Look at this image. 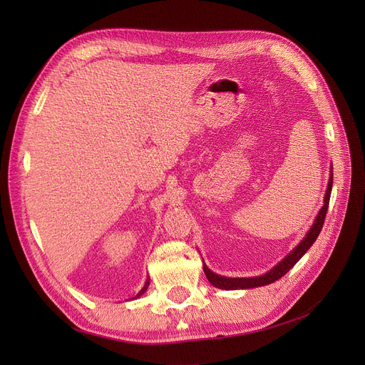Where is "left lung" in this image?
<instances>
[{"label": "left lung", "mask_w": 365, "mask_h": 365, "mask_svg": "<svg viewBox=\"0 0 365 365\" xmlns=\"http://www.w3.org/2000/svg\"><path fill=\"white\" fill-rule=\"evenodd\" d=\"M331 187H333V175L330 176L327 192H325L324 205L321 207L314 225L309 229V232L306 234V237L300 241V244L296 248H293V252L287 255L277 266L272 267L269 272H266L264 275H260V277H255V278H227V277H222V275L212 272L204 263L202 267H204V274H205L207 279L215 287H217V289H222V290H240V289L244 290V289H255V287L272 284L277 279H279L281 277H284L303 257V255L309 250L312 244L315 242V240L318 238L321 229H322V225H324V220H325V215H327V210H329Z\"/></svg>", "instance_id": "8db88e82"}]
</instances>
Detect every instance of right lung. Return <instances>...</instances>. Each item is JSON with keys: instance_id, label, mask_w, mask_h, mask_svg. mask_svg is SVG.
<instances>
[{"instance_id": "obj_1", "label": "right lung", "mask_w": 365, "mask_h": 365, "mask_svg": "<svg viewBox=\"0 0 365 365\" xmlns=\"http://www.w3.org/2000/svg\"><path fill=\"white\" fill-rule=\"evenodd\" d=\"M148 285H149V278H148V281L145 282V287H143V289H142V290H140V292H139V293L136 294V297H134V299H138V297H140V296H142V294H143V293H145V292L148 290Z\"/></svg>"}]
</instances>
